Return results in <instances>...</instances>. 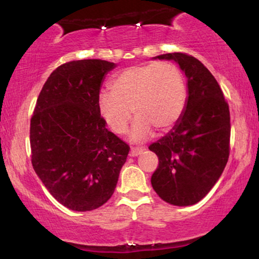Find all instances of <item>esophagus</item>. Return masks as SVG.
I'll return each instance as SVG.
<instances>
[{"label": "esophagus", "instance_id": "obj_1", "mask_svg": "<svg viewBox=\"0 0 259 259\" xmlns=\"http://www.w3.org/2000/svg\"><path fill=\"white\" fill-rule=\"evenodd\" d=\"M144 152V148H131L130 157H138Z\"/></svg>", "mask_w": 259, "mask_h": 259}]
</instances>
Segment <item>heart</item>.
I'll return each instance as SVG.
<instances>
[{
	"label": "heart",
	"instance_id": "heart-1",
	"mask_svg": "<svg viewBox=\"0 0 259 259\" xmlns=\"http://www.w3.org/2000/svg\"><path fill=\"white\" fill-rule=\"evenodd\" d=\"M111 93L98 98V112L106 126L115 134L127 131L133 143L171 130L179 121L187 102V86L182 70L172 62H148L119 73L109 84Z\"/></svg>",
	"mask_w": 259,
	"mask_h": 259
}]
</instances>
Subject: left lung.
Instances as JSON below:
<instances>
[{
  "instance_id": "left-lung-1",
  "label": "left lung",
  "mask_w": 259,
  "mask_h": 259,
  "mask_svg": "<svg viewBox=\"0 0 259 259\" xmlns=\"http://www.w3.org/2000/svg\"><path fill=\"white\" fill-rule=\"evenodd\" d=\"M153 59L178 63L187 79V102L175 127L148 147L159 159L151 184L166 203L190 206L210 192L228 162L229 105L217 80L199 60L183 53Z\"/></svg>"
}]
</instances>
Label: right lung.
<instances>
[{
	"mask_svg": "<svg viewBox=\"0 0 259 259\" xmlns=\"http://www.w3.org/2000/svg\"><path fill=\"white\" fill-rule=\"evenodd\" d=\"M105 60L63 63L46 81L30 120L31 164L49 193L73 211H92L114 192L130 147L106 128L98 98Z\"/></svg>",
	"mask_w": 259,
	"mask_h": 259,
	"instance_id": "1",
	"label": "right lung"
}]
</instances>
